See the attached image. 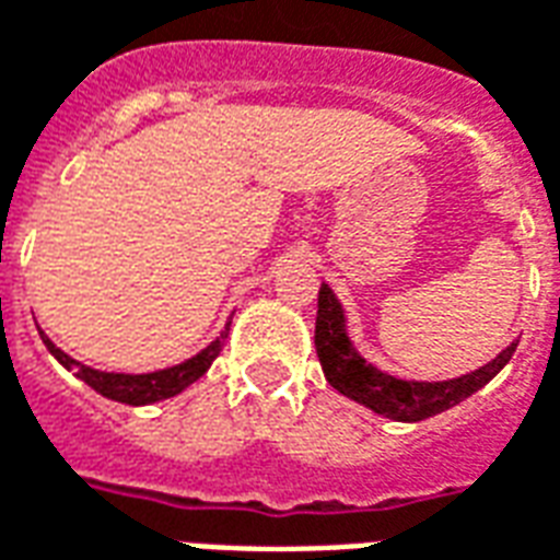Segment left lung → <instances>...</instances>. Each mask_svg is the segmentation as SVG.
<instances>
[{
	"label": "left lung",
	"instance_id": "8db88e82",
	"mask_svg": "<svg viewBox=\"0 0 560 560\" xmlns=\"http://www.w3.org/2000/svg\"><path fill=\"white\" fill-rule=\"evenodd\" d=\"M314 347L320 359L323 376L335 392L362 404L376 416L392 418V421H424L445 409L457 407L466 397L490 383L504 364L511 362L516 341L504 347L492 362L478 371L454 376V380H397L383 374L380 368L368 362L350 341L347 332V314L329 284H320L317 293V323H314Z\"/></svg>",
	"mask_w": 560,
	"mask_h": 560
}]
</instances>
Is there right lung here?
I'll return each instance as SVG.
<instances>
[{"label": "right lung", "mask_w": 560, "mask_h": 560, "mask_svg": "<svg viewBox=\"0 0 560 560\" xmlns=\"http://www.w3.org/2000/svg\"><path fill=\"white\" fill-rule=\"evenodd\" d=\"M231 326V323H228ZM228 326L225 332H219L217 341H210L205 350H198L196 355H189L180 364H172V368H163V371H151V374H115V371H97V368H89V364L77 362L73 355H68L65 350H59L56 343L49 341L44 329L40 332V341L49 350V355L68 368L73 374L80 376L82 383L91 385L97 395L109 397V400H118V404H127V407H148V404H160L165 397H175L180 392H186L189 385L198 383L201 376L207 374V368L213 364L222 347H225L228 338Z\"/></svg>", "instance_id": "right-lung-1"}]
</instances>
